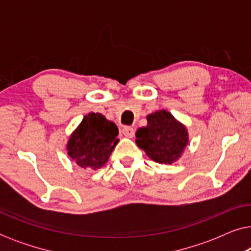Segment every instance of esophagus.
Segmentation results:
<instances>
[{"mask_svg":"<svg viewBox=\"0 0 251 251\" xmlns=\"http://www.w3.org/2000/svg\"><path fill=\"white\" fill-rule=\"evenodd\" d=\"M122 133L126 137H130V138H131V137H133V135H135V130H133L132 126H126L122 128Z\"/></svg>","mask_w":251,"mask_h":251,"instance_id":"esophagus-1","label":"esophagus"}]
</instances>
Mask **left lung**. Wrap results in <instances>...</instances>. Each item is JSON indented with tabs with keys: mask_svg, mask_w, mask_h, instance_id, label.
Instances as JSON below:
<instances>
[{
	"mask_svg": "<svg viewBox=\"0 0 251 251\" xmlns=\"http://www.w3.org/2000/svg\"><path fill=\"white\" fill-rule=\"evenodd\" d=\"M136 138L147 156L164 164L176 161L188 143L186 128L167 111L147 116V126L137 130Z\"/></svg>",
	"mask_w": 251,
	"mask_h": 251,
	"instance_id": "left-lung-1",
	"label": "left lung"
}]
</instances>
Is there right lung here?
<instances>
[{
    "instance_id": "obj_1",
    "label": "right lung",
    "mask_w": 251,
    "mask_h": 251,
    "mask_svg": "<svg viewBox=\"0 0 251 251\" xmlns=\"http://www.w3.org/2000/svg\"><path fill=\"white\" fill-rule=\"evenodd\" d=\"M119 129L99 113H89L71 136L68 155L82 168L98 169L107 162L119 139Z\"/></svg>"
}]
</instances>
